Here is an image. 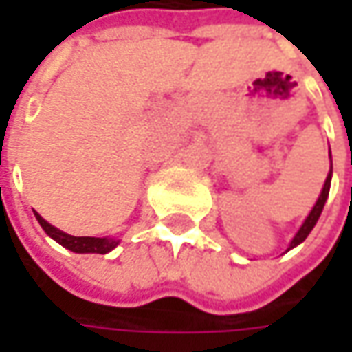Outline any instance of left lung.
Listing matches in <instances>:
<instances>
[{"label":"left lung","instance_id":"left-lung-1","mask_svg":"<svg viewBox=\"0 0 352 352\" xmlns=\"http://www.w3.org/2000/svg\"><path fill=\"white\" fill-rule=\"evenodd\" d=\"M329 156H331V153H329ZM331 174H333V166L331 170H329V174H327V180H325V184H323V190H321V194H319L318 201H316V206H314V210L309 211V215L305 217L304 225L300 227V231L296 233V236L292 239L290 243V249H294V247H298L300 243H304L305 236L311 233V229L316 227V223H318L319 215H321V211H323V206H325V201H327V196H329V188H331ZM288 249V250H290Z\"/></svg>","mask_w":352,"mask_h":352}]
</instances>
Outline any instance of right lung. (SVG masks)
<instances>
[{"instance_id": "1", "label": "right lung", "mask_w": 352, "mask_h": 352, "mask_svg": "<svg viewBox=\"0 0 352 352\" xmlns=\"http://www.w3.org/2000/svg\"><path fill=\"white\" fill-rule=\"evenodd\" d=\"M36 221L45 229L48 236H52L56 243H60L62 247H66L72 252H98V254H105L109 250H113L119 245L117 239H107V236H72L64 233L60 229H56L54 225L45 221L38 213H34Z\"/></svg>"}]
</instances>
